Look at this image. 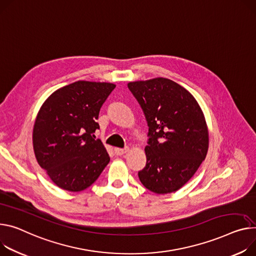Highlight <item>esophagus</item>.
<instances>
[{
    "mask_svg": "<svg viewBox=\"0 0 256 256\" xmlns=\"http://www.w3.org/2000/svg\"><path fill=\"white\" fill-rule=\"evenodd\" d=\"M114 150V154H116V156H122V154H126V152L129 150V148H128V146H126V148H116Z\"/></svg>",
    "mask_w": 256,
    "mask_h": 256,
    "instance_id": "esophagus-1",
    "label": "esophagus"
}]
</instances>
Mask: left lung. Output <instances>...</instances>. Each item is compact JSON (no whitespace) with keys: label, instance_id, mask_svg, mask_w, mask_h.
<instances>
[{"label":"left lung","instance_id":"left-lung-1","mask_svg":"<svg viewBox=\"0 0 256 256\" xmlns=\"http://www.w3.org/2000/svg\"><path fill=\"white\" fill-rule=\"evenodd\" d=\"M128 88L148 127L140 180L156 194L178 190L205 160L209 138L203 112L188 90L169 78L131 82Z\"/></svg>","mask_w":256,"mask_h":256}]
</instances>
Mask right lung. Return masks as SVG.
Listing matches in <instances>:
<instances>
[{"label": "right lung", "mask_w": 256, "mask_h": 256, "mask_svg": "<svg viewBox=\"0 0 256 256\" xmlns=\"http://www.w3.org/2000/svg\"><path fill=\"white\" fill-rule=\"evenodd\" d=\"M116 88L110 83L78 81L56 90L38 112L32 132L36 161L62 190L90 186L110 162L95 138L100 110Z\"/></svg>", "instance_id": "obj_1"}]
</instances>
